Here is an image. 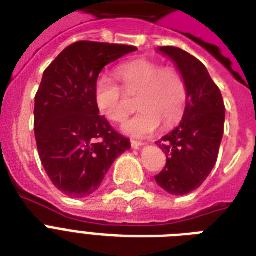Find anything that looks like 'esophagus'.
<instances>
[{"label":"esophagus","instance_id":"esophagus-1","mask_svg":"<svg viewBox=\"0 0 256 256\" xmlns=\"http://www.w3.org/2000/svg\"><path fill=\"white\" fill-rule=\"evenodd\" d=\"M130 144H132V146L134 148H140V146H142V144H144V142H140V140H130Z\"/></svg>","mask_w":256,"mask_h":256}]
</instances>
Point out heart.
<instances>
[{
	"label": "heart",
	"mask_w": 256,
	"mask_h": 256,
	"mask_svg": "<svg viewBox=\"0 0 256 256\" xmlns=\"http://www.w3.org/2000/svg\"><path fill=\"white\" fill-rule=\"evenodd\" d=\"M116 77L130 94H138L136 108L140 112L124 124V132L134 136H148L160 128H170L182 120L187 106V85L180 72L162 68L148 60H134L116 69ZM124 88L108 76L96 80L94 100L100 112L112 122L126 120L132 106Z\"/></svg>",
	"instance_id": "1"
}]
</instances>
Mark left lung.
I'll return each instance as SVG.
<instances>
[{"instance_id": "8db88e82", "label": "left lung", "mask_w": 256, "mask_h": 256, "mask_svg": "<svg viewBox=\"0 0 256 256\" xmlns=\"http://www.w3.org/2000/svg\"><path fill=\"white\" fill-rule=\"evenodd\" d=\"M160 50L178 66L188 98L180 124L156 142L166 152V166L156 180L170 194L184 195L198 188L214 168L226 108L220 90L198 58L174 46Z\"/></svg>"}]
</instances>
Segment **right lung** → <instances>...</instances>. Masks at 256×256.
<instances>
[{
  "label": "right lung",
  "instance_id": "add662e5",
  "mask_svg": "<svg viewBox=\"0 0 256 256\" xmlns=\"http://www.w3.org/2000/svg\"><path fill=\"white\" fill-rule=\"evenodd\" d=\"M136 48L78 41L44 72L36 94L34 132L50 180L68 196L85 198L98 190L116 158L130 142L100 116L94 86L104 66Z\"/></svg>",
  "mask_w": 256,
  "mask_h": 256
}]
</instances>
